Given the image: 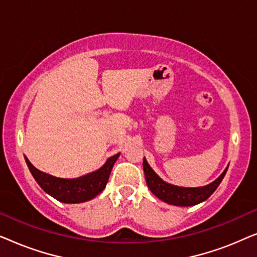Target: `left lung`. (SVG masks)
Returning <instances> with one entry per match:
<instances>
[{
  "label": "left lung",
  "mask_w": 257,
  "mask_h": 257,
  "mask_svg": "<svg viewBox=\"0 0 257 257\" xmlns=\"http://www.w3.org/2000/svg\"><path fill=\"white\" fill-rule=\"evenodd\" d=\"M144 173H145L146 182L151 192L153 193L157 198L163 200L166 203L174 206H194L198 203L205 201L209 198L210 195L215 192L217 186L222 181L224 175H226L227 168L223 171V173L220 175L216 180H214L212 184L203 186V187H193V188H186V187H179V186H173L171 184L165 182L163 179L158 177L150 165L147 164L145 158L143 161Z\"/></svg>",
  "instance_id": "1"
}]
</instances>
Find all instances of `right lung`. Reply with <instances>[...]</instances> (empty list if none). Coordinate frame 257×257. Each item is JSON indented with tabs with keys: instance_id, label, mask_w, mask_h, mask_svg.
Returning a JSON list of instances; mask_svg holds the SVG:
<instances>
[{
	"instance_id": "right-lung-1",
	"label": "right lung",
	"mask_w": 257,
	"mask_h": 257,
	"mask_svg": "<svg viewBox=\"0 0 257 257\" xmlns=\"http://www.w3.org/2000/svg\"><path fill=\"white\" fill-rule=\"evenodd\" d=\"M119 154L108 158L103 167L92 173L77 179H61L38 171L26 158L29 170L44 192L58 201L64 203H79L93 199L105 188L110 177L111 170Z\"/></svg>"
}]
</instances>
